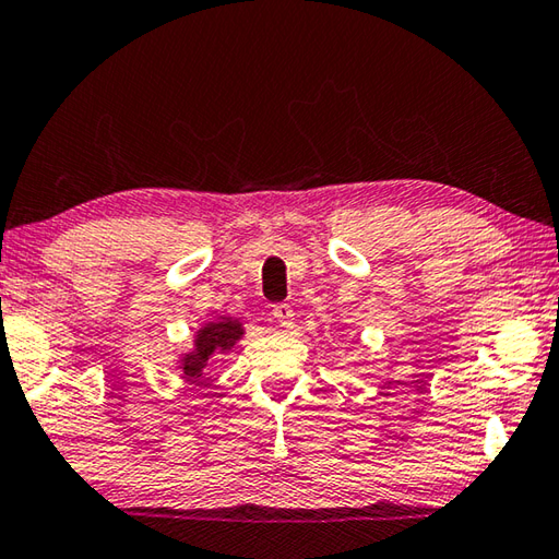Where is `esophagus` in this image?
<instances>
[{"label": "esophagus", "instance_id": "1", "mask_svg": "<svg viewBox=\"0 0 559 559\" xmlns=\"http://www.w3.org/2000/svg\"><path fill=\"white\" fill-rule=\"evenodd\" d=\"M272 319H275L282 325V329H292L294 311H292L289 304H275V307H272Z\"/></svg>", "mask_w": 559, "mask_h": 559}]
</instances>
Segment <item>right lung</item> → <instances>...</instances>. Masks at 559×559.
<instances>
[{"label": "right lung", "instance_id": "obj_1", "mask_svg": "<svg viewBox=\"0 0 559 559\" xmlns=\"http://www.w3.org/2000/svg\"><path fill=\"white\" fill-rule=\"evenodd\" d=\"M240 335H243V329H240L238 321H230V319L204 325V329L197 333V350L185 355V362H182L185 374L189 379L202 377L209 357H212L216 350L221 353L230 350Z\"/></svg>", "mask_w": 559, "mask_h": 559}]
</instances>
